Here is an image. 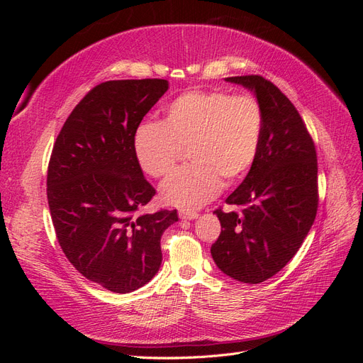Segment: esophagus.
<instances>
[{
  "label": "esophagus",
  "instance_id": "obj_1",
  "mask_svg": "<svg viewBox=\"0 0 363 363\" xmlns=\"http://www.w3.org/2000/svg\"><path fill=\"white\" fill-rule=\"evenodd\" d=\"M179 216H180V219H189V221H194V219H196L199 218V213L196 212H186V211H180V213H179Z\"/></svg>",
  "mask_w": 363,
  "mask_h": 363
}]
</instances>
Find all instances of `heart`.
<instances>
[{
    "mask_svg": "<svg viewBox=\"0 0 363 363\" xmlns=\"http://www.w3.org/2000/svg\"><path fill=\"white\" fill-rule=\"evenodd\" d=\"M265 116L251 95L191 91L172 100L160 123L140 125L133 139L140 169L155 179L169 175L188 148L192 163L163 182V203L194 211L221 192L223 180L236 183L255 164Z\"/></svg>",
    "mask_w": 363,
    "mask_h": 363,
    "instance_id": "b5f03b06",
    "label": "heart"
}]
</instances>
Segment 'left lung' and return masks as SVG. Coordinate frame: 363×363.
<instances>
[{
	"label": "left lung",
	"mask_w": 363,
	"mask_h": 363,
	"mask_svg": "<svg viewBox=\"0 0 363 363\" xmlns=\"http://www.w3.org/2000/svg\"><path fill=\"white\" fill-rule=\"evenodd\" d=\"M225 82L256 95L265 127L255 164L225 200L242 212L215 211L221 235L211 252L225 276L256 284L286 267L315 221L316 151L300 113L277 86L260 75Z\"/></svg>",
	"instance_id": "obj_1"
}]
</instances>
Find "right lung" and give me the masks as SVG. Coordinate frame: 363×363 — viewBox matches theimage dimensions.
Instances as JSON below:
<instances>
[{"mask_svg":"<svg viewBox=\"0 0 363 363\" xmlns=\"http://www.w3.org/2000/svg\"><path fill=\"white\" fill-rule=\"evenodd\" d=\"M160 79L95 86L75 106L54 144L47 195L65 256L82 276L128 294L160 268V238L177 211L136 215L156 189L135 157L140 121L168 91Z\"/></svg>","mask_w":363,"mask_h":363,"instance_id":"obj_1","label":"right lung"}]
</instances>
